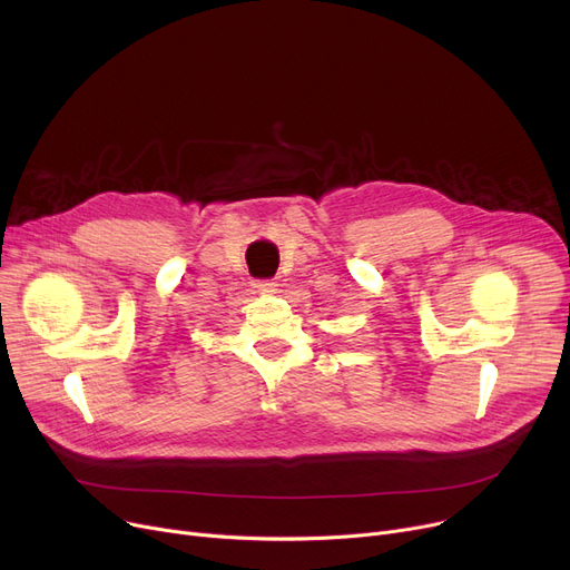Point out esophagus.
Returning a JSON list of instances; mask_svg holds the SVG:
<instances>
[{
    "mask_svg": "<svg viewBox=\"0 0 570 570\" xmlns=\"http://www.w3.org/2000/svg\"><path fill=\"white\" fill-rule=\"evenodd\" d=\"M275 282L273 279H258V282H254V288H258V291H263V293H269V291H275Z\"/></svg>",
    "mask_w": 570,
    "mask_h": 570,
    "instance_id": "1",
    "label": "esophagus"
}]
</instances>
